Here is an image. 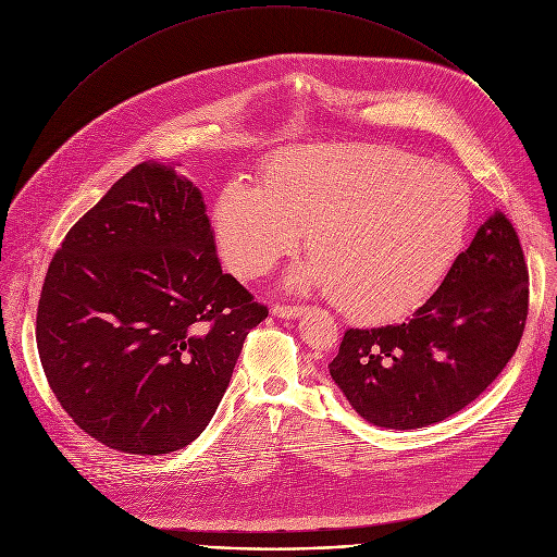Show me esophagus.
Returning a JSON list of instances; mask_svg holds the SVG:
<instances>
[{
  "label": "esophagus",
  "instance_id": "esophagus-1",
  "mask_svg": "<svg viewBox=\"0 0 557 557\" xmlns=\"http://www.w3.org/2000/svg\"><path fill=\"white\" fill-rule=\"evenodd\" d=\"M301 310L304 308H299V306H286V304H273L271 306V312L275 317H282V320H295V317L301 314Z\"/></svg>",
  "mask_w": 557,
  "mask_h": 557
}]
</instances>
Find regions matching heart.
Instances as JSON below:
<instances>
[{"mask_svg": "<svg viewBox=\"0 0 557 557\" xmlns=\"http://www.w3.org/2000/svg\"><path fill=\"white\" fill-rule=\"evenodd\" d=\"M469 191L445 165L376 145H295L269 158L260 185L228 181L213 202V235L245 280L288 256L306 226L310 256L295 290H331L357 322L410 312L447 273L469 222Z\"/></svg>", "mask_w": 557, "mask_h": 557, "instance_id": "heart-1", "label": "heart"}]
</instances>
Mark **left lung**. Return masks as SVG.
<instances>
[{"label":"left lung","mask_w":557,"mask_h":557,"mask_svg":"<svg viewBox=\"0 0 557 557\" xmlns=\"http://www.w3.org/2000/svg\"><path fill=\"white\" fill-rule=\"evenodd\" d=\"M527 312L524 253L496 209L408 322L344 333L331 376L372 425L425 428L494 383L522 339Z\"/></svg>","instance_id":"1"}]
</instances>
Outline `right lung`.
<instances>
[{"label":"right lung","mask_w":557,"mask_h":557,"mask_svg":"<svg viewBox=\"0 0 557 557\" xmlns=\"http://www.w3.org/2000/svg\"><path fill=\"white\" fill-rule=\"evenodd\" d=\"M267 317L222 273L194 183L140 163L65 233L41 286L37 350L88 436L158 456L202 434Z\"/></svg>","instance_id":"right-lung-1"}]
</instances>
